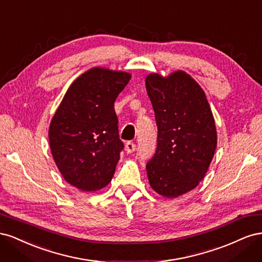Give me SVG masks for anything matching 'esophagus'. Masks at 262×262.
I'll return each mask as SVG.
<instances>
[{
	"label": "esophagus",
	"mask_w": 262,
	"mask_h": 262,
	"mask_svg": "<svg viewBox=\"0 0 262 262\" xmlns=\"http://www.w3.org/2000/svg\"><path fill=\"white\" fill-rule=\"evenodd\" d=\"M136 148H137L136 144L132 143V142H128V143L125 144V152L128 153V154H131V153H133L134 150H136Z\"/></svg>",
	"instance_id": "esophagus-1"
}]
</instances>
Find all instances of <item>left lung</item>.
Returning <instances> with one entry per match:
<instances>
[{"label":"left lung","instance_id":"8db88e82","mask_svg":"<svg viewBox=\"0 0 262 262\" xmlns=\"http://www.w3.org/2000/svg\"><path fill=\"white\" fill-rule=\"evenodd\" d=\"M145 86L157 124V147L147 165L150 187L165 198H177L204 178L217 144L207 96L184 71L168 76L150 73Z\"/></svg>","mask_w":262,"mask_h":262}]
</instances>
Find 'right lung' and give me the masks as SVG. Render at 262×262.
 <instances>
[{
	"label": "right lung",
	"mask_w": 262,
	"mask_h": 262,
	"mask_svg": "<svg viewBox=\"0 0 262 262\" xmlns=\"http://www.w3.org/2000/svg\"><path fill=\"white\" fill-rule=\"evenodd\" d=\"M123 71L93 68L71 84L49 126L51 154L62 177L85 192L112 181L123 148L115 100L129 83Z\"/></svg>",
	"instance_id": "obj_1"
}]
</instances>
